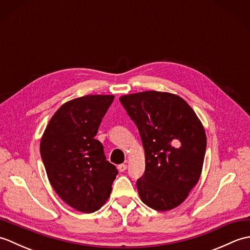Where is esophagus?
Instances as JSON below:
<instances>
[{
	"label": "esophagus",
	"mask_w": 250,
	"mask_h": 250,
	"mask_svg": "<svg viewBox=\"0 0 250 250\" xmlns=\"http://www.w3.org/2000/svg\"><path fill=\"white\" fill-rule=\"evenodd\" d=\"M117 167H118V171H119V172H125V169H126V167H126V164L122 163V164H119V166Z\"/></svg>",
	"instance_id": "34e87169"
}]
</instances>
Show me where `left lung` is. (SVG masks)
Returning <instances> with one entry per match:
<instances>
[{"label": "left lung", "instance_id": "obj_1", "mask_svg": "<svg viewBox=\"0 0 250 250\" xmlns=\"http://www.w3.org/2000/svg\"><path fill=\"white\" fill-rule=\"evenodd\" d=\"M119 100L135 122L145 150V173L136 182L140 198L152 209L171 210L200 179L206 150L204 126L176 94L144 91Z\"/></svg>", "mask_w": 250, "mask_h": 250}]
</instances>
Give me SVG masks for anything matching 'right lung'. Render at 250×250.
Returning a JSON list of instances; mask_svg holds the SVG:
<instances>
[{
    "instance_id": "1",
    "label": "right lung",
    "mask_w": 250,
    "mask_h": 250,
    "mask_svg": "<svg viewBox=\"0 0 250 250\" xmlns=\"http://www.w3.org/2000/svg\"><path fill=\"white\" fill-rule=\"evenodd\" d=\"M114 95H84L61 105L41 139V156L49 183L67 205L94 213L109 198L118 174L94 139Z\"/></svg>"
}]
</instances>
